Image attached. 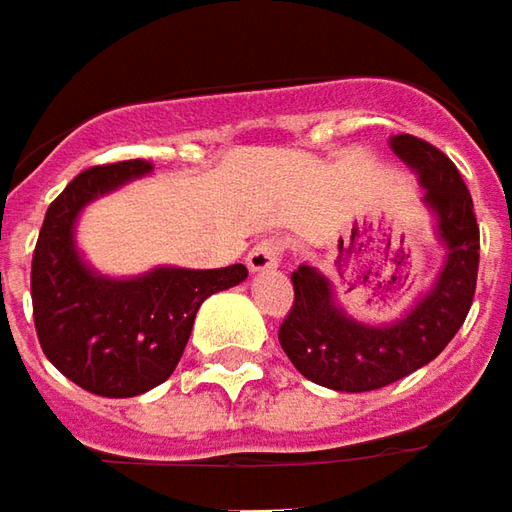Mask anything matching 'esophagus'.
<instances>
[{
  "label": "esophagus",
  "instance_id": "34e87169",
  "mask_svg": "<svg viewBox=\"0 0 512 512\" xmlns=\"http://www.w3.org/2000/svg\"><path fill=\"white\" fill-rule=\"evenodd\" d=\"M279 262H281V245L279 242H273V239L259 242V245H256V248L248 253L250 273H264V270H273V267H279Z\"/></svg>",
  "mask_w": 512,
  "mask_h": 512
}]
</instances>
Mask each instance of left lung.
<instances>
[{"mask_svg": "<svg viewBox=\"0 0 512 512\" xmlns=\"http://www.w3.org/2000/svg\"><path fill=\"white\" fill-rule=\"evenodd\" d=\"M389 146L423 185L445 259L431 287L389 324L349 315L318 267L301 264L293 273L296 304L281 324L279 344L301 375L335 392H375L423 369L465 324L476 293L479 225L462 174L420 137L394 135Z\"/></svg>", "mask_w": 512, "mask_h": 512, "instance_id": "left-lung-1", "label": "left lung"}]
</instances>
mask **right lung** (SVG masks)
<instances>
[{
	"label": "right lung",
	"instance_id": "right-lung-1",
	"mask_svg": "<svg viewBox=\"0 0 512 512\" xmlns=\"http://www.w3.org/2000/svg\"><path fill=\"white\" fill-rule=\"evenodd\" d=\"M152 168L146 160H123L78 174L47 208L33 253L30 293L41 349L61 375L101 397H137L168 380L202 301L248 279L245 264H157L118 279L84 259L75 239L81 211Z\"/></svg>",
	"mask_w": 512,
	"mask_h": 512
}]
</instances>
